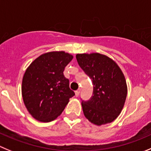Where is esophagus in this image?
<instances>
[{
  "label": "esophagus",
  "mask_w": 151,
  "mask_h": 151,
  "mask_svg": "<svg viewBox=\"0 0 151 151\" xmlns=\"http://www.w3.org/2000/svg\"><path fill=\"white\" fill-rule=\"evenodd\" d=\"M79 93H80V90H76V91H75V96L78 97L79 96Z\"/></svg>",
  "instance_id": "1"
}]
</instances>
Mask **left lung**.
<instances>
[{
	"instance_id": "obj_1",
	"label": "left lung",
	"mask_w": 151,
	"mask_h": 151,
	"mask_svg": "<svg viewBox=\"0 0 151 151\" xmlns=\"http://www.w3.org/2000/svg\"><path fill=\"white\" fill-rule=\"evenodd\" d=\"M76 59L93 84V96L81 102L84 116L97 126L112 122L121 113L127 97L124 73L114 60L100 53L76 54Z\"/></svg>"
}]
</instances>
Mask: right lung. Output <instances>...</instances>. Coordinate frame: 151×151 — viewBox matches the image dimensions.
Here are the masks:
<instances>
[{
	"label": "right lung",
	"mask_w": 151,
	"mask_h": 151,
	"mask_svg": "<svg viewBox=\"0 0 151 151\" xmlns=\"http://www.w3.org/2000/svg\"><path fill=\"white\" fill-rule=\"evenodd\" d=\"M73 58L64 51L48 52L35 58L26 70L21 93L27 110L35 119L41 122L55 120L75 95L63 73Z\"/></svg>",
	"instance_id": "1"
}]
</instances>
